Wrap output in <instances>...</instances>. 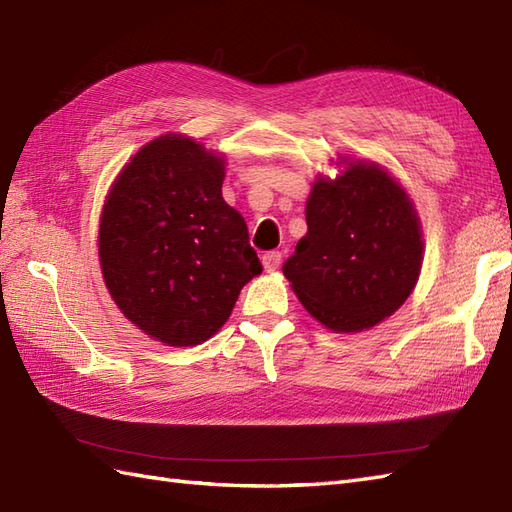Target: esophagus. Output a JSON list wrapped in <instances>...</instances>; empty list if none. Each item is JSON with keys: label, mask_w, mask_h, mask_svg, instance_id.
Here are the masks:
<instances>
[{"label": "esophagus", "mask_w": 512, "mask_h": 512, "mask_svg": "<svg viewBox=\"0 0 512 512\" xmlns=\"http://www.w3.org/2000/svg\"><path fill=\"white\" fill-rule=\"evenodd\" d=\"M261 261H264L266 270H277L281 264V251H268L264 253V257H261Z\"/></svg>", "instance_id": "obj_1"}]
</instances>
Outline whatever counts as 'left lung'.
<instances>
[{"instance_id": "left-lung-1", "label": "left lung", "mask_w": 512, "mask_h": 512, "mask_svg": "<svg viewBox=\"0 0 512 512\" xmlns=\"http://www.w3.org/2000/svg\"><path fill=\"white\" fill-rule=\"evenodd\" d=\"M307 235L283 264L292 290L331 331L389 318L422 268V233L409 196L376 164L320 179L307 201Z\"/></svg>"}]
</instances>
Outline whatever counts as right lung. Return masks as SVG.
<instances>
[{
    "instance_id": "right-lung-1",
    "label": "right lung",
    "mask_w": 512,
    "mask_h": 512,
    "mask_svg": "<svg viewBox=\"0 0 512 512\" xmlns=\"http://www.w3.org/2000/svg\"><path fill=\"white\" fill-rule=\"evenodd\" d=\"M222 179L220 157L168 134L131 157L103 205L99 257L114 303L170 346L212 337L261 272Z\"/></svg>"
}]
</instances>
